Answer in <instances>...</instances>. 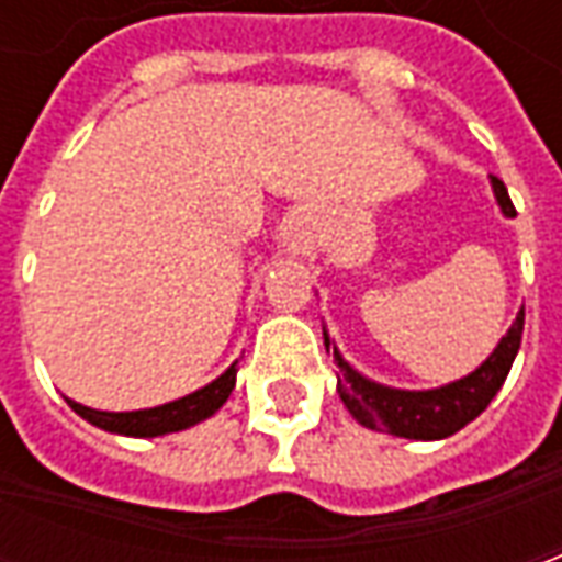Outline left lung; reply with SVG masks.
<instances>
[{"mask_svg":"<svg viewBox=\"0 0 562 562\" xmlns=\"http://www.w3.org/2000/svg\"><path fill=\"white\" fill-rule=\"evenodd\" d=\"M491 183H494V195L503 213L515 216V204L508 198L506 183L499 177H491ZM520 334H524V310L515 318V325L508 328L506 337L499 340L494 355L475 373L434 391H397L376 385L346 364L334 346V361L340 367L337 394L346 403V409L352 413L355 422H361L370 430L406 436V439H446V436L458 434L463 424L479 418L487 409V403L494 401V394L506 382L512 361L520 349ZM325 346L330 349L328 334H325Z\"/></svg>","mask_w":562,"mask_h":562,"instance_id":"left-lung-1","label":"left lung"}]
</instances>
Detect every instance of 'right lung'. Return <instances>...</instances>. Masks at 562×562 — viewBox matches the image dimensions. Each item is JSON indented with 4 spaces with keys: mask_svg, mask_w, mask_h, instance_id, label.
<instances>
[{
    "mask_svg": "<svg viewBox=\"0 0 562 562\" xmlns=\"http://www.w3.org/2000/svg\"><path fill=\"white\" fill-rule=\"evenodd\" d=\"M234 379H237V361L216 382H210L207 389L195 391L189 397H180V401L165 403V406H156V409H138V413H99V409L80 406L75 401H68V406L80 418H87L90 424L102 427V430H111V434L161 436L173 434V430H186V427L210 418L222 403L228 401V394L234 391Z\"/></svg>",
    "mask_w": 562,
    "mask_h": 562,
    "instance_id": "right-lung-1",
    "label": "right lung"
}]
</instances>
